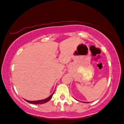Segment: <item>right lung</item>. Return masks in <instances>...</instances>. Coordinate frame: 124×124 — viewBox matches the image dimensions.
<instances>
[{"instance_id": "1", "label": "right lung", "mask_w": 124, "mask_h": 124, "mask_svg": "<svg viewBox=\"0 0 124 124\" xmlns=\"http://www.w3.org/2000/svg\"><path fill=\"white\" fill-rule=\"evenodd\" d=\"M54 92H53V93H52L51 95L49 97H48L46 99H45L43 100H36V101H29V100H25V101H27V102L30 103H31V104H43V103H45L46 102H47L48 101H49L51 99H52V96H53V94H54Z\"/></svg>"}]
</instances>
